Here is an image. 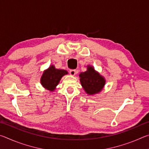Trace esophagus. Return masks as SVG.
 Returning a JSON list of instances; mask_svg holds the SVG:
<instances>
[{
    "instance_id": "esophagus-1",
    "label": "esophagus",
    "mask_w": 149,
    "mask_h": 149,
    "mask_svg": "<svg viewBox=\"0 0 149 149\" xmlns=\"http://www.w3.org/2000/svg\"><path fill=\"white\" fill-rule=\"evenodd\" d=\"M70 74L72 75H75L77 74V70H71L70 71Z\"/></svg>"
}]
</instances>
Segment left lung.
<instances>
[{
    "instance_id": "1",
    "label": "left lung",
    "mask_w": 149,
    "mask_h": 149,
    "mask_svg": "<svg viewBox=\"0 0 149 149\" xmlns=\"http://www.w3.org/2000/svg\"><path fill=\"white\" fill-rule=\"evenodd\" d=\"M80 82L85 92L93 95L100 92L104 86L105 80L92 66H88L86 72L79 74Z\"/></svg>"
}]
</instances>
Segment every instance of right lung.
I'll return each mask as SVG.
<instances>
[{
    "mask_svg": "<svg viewBox=\"0 0 149 149\" xmlns=\"http://www.w3.org/2000/svg\"><path fill=\"white\" fill-rule=\"evenodd\" d=\"M65 74H68L67 71L56 69L54 65H51L43 72L41 79V83L45 88L52 91L58 84L62 77Z\"/></svg>",
    "mask_w": 149,
    "mask_h": 149,
    "instance_id": "add662e5",
    "label": "right lung"
}]
</instances>
